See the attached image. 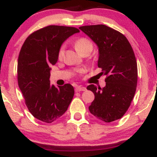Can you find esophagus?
<instances>
[{"instance_id": "1", "label": "esophagus", "mask_w": 157, "mask_h": 157, "mask_svg": "<svg viewBox=\"0 0 157 157\" xmlns=\"http://www.w3.org/2000/svg\"><path fill=\"white\" fill-rule=\"evenodd\" d=\"M86 89L83 86H77L76 87V89H75V91H77V92H78V91H86Z\"/></svg>"}]
</instances>
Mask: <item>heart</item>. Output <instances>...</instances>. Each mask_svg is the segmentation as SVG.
I'll return each mask as SVG.
<instances>
[{"mask_svg": "<svg viewBox=\"0 0 157 157\" xmlns=\"http://www.w3.org/2000/svg\"><path fill=\"white\" fill-rule=\"evenodd\" d=\"M75 46L76 49L80 52V54H84L86 52H89L91 53V52L93 49V44L89 39L86 38V37H80V38L77 39L75 43ZM64 52H65V47L64 46H62L60 48L58 51V57L59 60H62L63 57L64 56ZM77 72L79 74H82L84 72V69H79L77 70Z\"/></svg>", "mask_w": 157, "mask_h": 157, "instance_id": "1", "label": "heart"}]
</instances>
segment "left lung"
I'll list each match as a JSON object with an SVG mask.
<instances>
[{
	"instance_id": "1",
	"label": "left lung",
	"mask_w": 157,
	"mask_h": 157,
	"mask_svg": "<svg viewBox=\"0 0 157 157\" xmlns=\"http://www.w3.org/2000/svg\"><path fill=\"white\" fill-rule=\"evenodd\" d=\"M99 50L97 66L106 75L105 86L89 85L94 94L89 109L91 114L105 122L122 118L134 98L137 85V64L128 39L120 32L105 25L80 26Z\"/></svg>"
}]
</instances>
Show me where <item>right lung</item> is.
<instances>
[{
  "label": "right lung",
  "mask_w": 157,
  "mask_h": 157,
  "mask_svg": "<svg viewBox=\"0 0 157 157\" xmlns=\"http://www.w3.org/2000/svg\"><path fill=\"white\" fill-rule=\"evenodd\" d=\"M80 32L75 27L48 26L31 34L23 43L17 61V82L29 112L51 123L67 111L75 90L71 84H50V70L58 60L63 43Z\"/></svg>",
  "instance_id": "add662e5"
}]
</instances>
